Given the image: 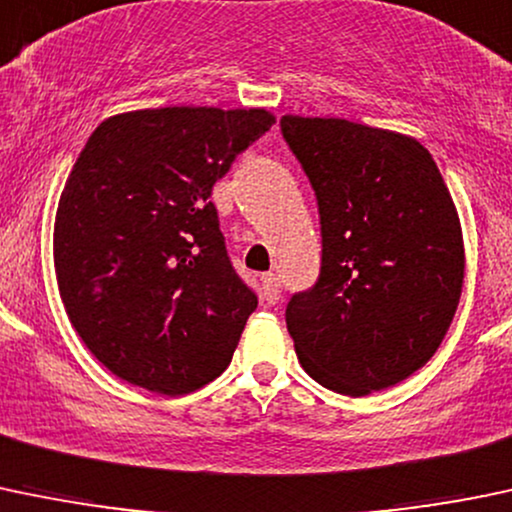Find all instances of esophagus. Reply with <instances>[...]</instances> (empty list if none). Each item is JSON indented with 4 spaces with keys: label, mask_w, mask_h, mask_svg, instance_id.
Masks as SVG:
<instances>
[{
    "label": "esophagus",
    "mask_w": 512,
    "mask_h": 512,
    "mask_svg": "<svg viewBox=\"0 0 512 512\" xmlns=\"http://www.w3.org/2000/svg\"><path fill=\"white\" fill-rule=\"evenodd\" d=\"M261 295L268 305L278 303V298H281V283H278L276 273H266V276H261Z\"/></svg>",
    "instance_id": "1"
}]
</instances>
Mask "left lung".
<instances>
[{
    "label": "left lung",
    "instance_id": "8db88e82",
    "mask_svg": "<svg viewBox=\"0 0 512 512\" xmlns=\"http://www.w3.org/2000/svg\"><path fill=\"white\" fill-rule=\"evenodd\" d=\"M318 197L323 263L286 325L318 384L347 397L392 387L434 357L461 300L466 254L453 199L419 140L342 118L283 115Z\"/></svg>",
    "mask_w": 512,
    "mask_h": 512
}]
</instances>
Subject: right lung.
<instances>
[{"mask_svg": "<svg viewBox=\"0 0 512 512\" xmlns=\"http://www.w3.org/2000/svg\"><path fill=\"white\" fill-rule=\"evenodd\" d=\"M276 123L263 108H147L103 120L66 179L54 266L68 320L115 377L179 397L229 367L256 293L212 187Z\"/></svg>", "mask_w": 512, "mask_h": 512, "instance_id": "obj_1", "label": "right lung"}]
</instances>
